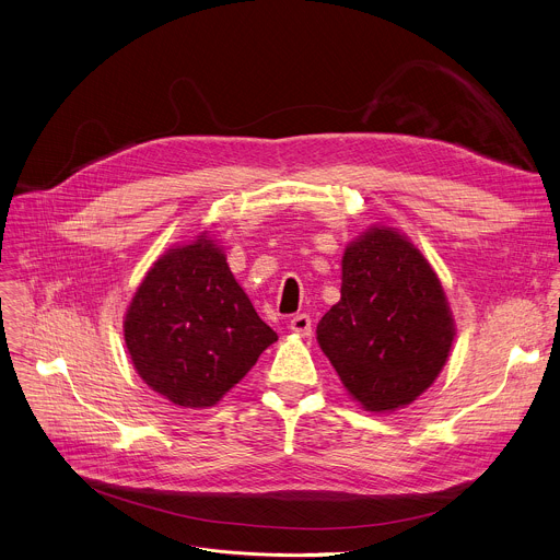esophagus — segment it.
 I'll use <instances>...</instances> for the list:
<instances>
[{
    "label": "esophagus",
    "mask_w": 560,
    "mask_h": 560,
    "mask_svg": "<svg viewBox=\"0 0 560 560\" xmlns=\"http://www.w3.org/2000/svg\"><path fill=\"white\" fill-rule=\"evenodd\" d=\"M290 330H292L294 335H299V337H310V332H312V318H310V314H296V316H292Z\"/></svg>",
    "instance_id": "34e87169"
}]
</instances>
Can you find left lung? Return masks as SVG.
Instances as JSON below:
<instances>
[{"label": "left lung", "mask_w": 560, "mask_h": 560, "mask_svg": "<svg viewBox=\"0 0 560 560\" xmlns=\"http://www.w3.org/2000/svg\"><path fill=\"white\" fill-rule=\"evenodd\" d=\"M316 339L357 401L385 412L434 383L454 324L425 257L398 232L372 228L348 246L341 301L318 322Z\"/></svg>", "instance_id": "8db88e82"}]
</instances>
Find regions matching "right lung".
<instances>
[{"instance_id":"1","label":"right lung","mask_w":560,"mask_h":560,"mask_svg":"<svg viewBox=\"0 0 560 560\" xmlns=\"http://www.w3.org/2000/svg\"><path fill=\"white\" fill-rule=\"evenodd\" d=\"M139 376L182 408H210L277 341L208 236L159 259L128 307Z\"/></svg>"}]
</instances>
